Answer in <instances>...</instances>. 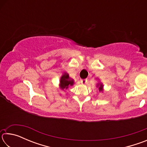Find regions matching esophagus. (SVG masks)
Listing matches in <instances>:
<instances>
[{
  "instance_id": "obj_1",
  "label": "esophagus",
  "mask_w": 147,
  "mask_h": 147,
  "mask_svg": "<svg viewBox=\"0 0 147 147\" xmlns=\"http://www.w3.org/2000/svg\"><path fill=\"white\" fill-rule=\"evenodd\" d=\"M81 82L82 84H85L87 82V79H82L81 80Z\"/></svg>"
}]
</instances>
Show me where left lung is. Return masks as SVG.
Listing matches in <instances>:
<instances>
[{
  "label": "left lung",
  "mask_w": 147,
  "mask_h": 147,
  "mask_svg": "<svg viewBox=\"0 0 147 147\" xmlns=\"http://www.w3.org/2000/svg\"><path fill=\"white\" fill-rule=\"evenodd\" d=\"M97 87L98 88L99 91H103V85L102 84H98Z\"/></svg>",
  "instance_id": "8db88e82"
}]
</instances>
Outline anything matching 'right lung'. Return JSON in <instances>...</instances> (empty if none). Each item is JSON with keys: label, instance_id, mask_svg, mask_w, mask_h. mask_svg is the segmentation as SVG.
<instances>
[{"label": "right lung", "instance_id": "right-lung-1", "mask_svg": "<svg viewBox=\"0 0 147 147\" xmlns=\"http://www.w3.org/2000/svg\"><path fill=\"white\" fill-rule=\"evenodd\" d=\"M73 84L74 80L73 79L69 78V76L67 73H65L61 76L60 81H59V85H60V88L62 90H63L64 89H67L69 86H73Z\"/></svg>", "mask_w": 147, "mask_h": 147}]
</instances>
